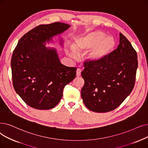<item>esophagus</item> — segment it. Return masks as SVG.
Segmentation results:
<instances>
[{
    "mask_svg": "<svg viewBox=\"0 0 148 148\" xmlns=\"http://www.w3.org/2000/svg\"><path fill=\"white\" fill-rule=\"evenodd\" d=\"M76 75L77 77H80L81 75V69L78 68L76 71Z\"/></svg>",
    "mask_w": 148,
    "mask_h": 148,
    "instance_id": "1",
    "label": "esophagus"
}]
</instances>
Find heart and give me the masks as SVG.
<instances>
[{
    "instance_id": "1",
    "label": "heart",
    "mask_w": 148,
    "mask_h": 148,
    "mask_svg": "<svg viewBox=\"0 0 148 148\" xmlns=\"http://www.w3.org/2000/svg\"><path fill=\"white\" fill-rule=\"evenodd\" d=\"M117 42L112 36H107L103 31L96 30L74 38L73 47L67 53L74 57L77 53L85 54L86 60L91 63H100L106 60L114 51Z\"/></svg>"
}]
</instances>
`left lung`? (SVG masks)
Here are the masks:
<instances>
[{"label": "left lung", "instance_id": "8db88e82", "mask_svg": "<svg viewBox=\"0 0 148 148\" xmlns=\"http://www.w3.org/2000/svg\"><path fill=\"white\" fill-rule=\"evenodd\" d=\"M82 76L85 85L81 96L93 112H110L121 105L134 86L137 54L130 42L120 33V44L108 58L100 63L86 62Z\"/></svg>", "mask_w": 148, "mask_h": 148}]
</instances>
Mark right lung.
Segmentation results:
<instances>
[{
  "instance_id": "right-lung-1",
  "label": "right lung",
  "mask_w": 148,
  "mask_h": 148,
  "mask_svg": "<svg viewBox=\"0 0 148 148\" xmlns=\"http://www.w3.org/2000/svg\"><path fill=\"white\" fill-rule=\"evenodd\" d=\"M70 27L55 22L40 25L21 38L12 53L11 68L16 93L29 106L50 110L60 101L65 86L76 76V68L60 63L57 50L45 45ZM62 46L63 39L60 40Z\"/></svg>"
}]
</instances>
